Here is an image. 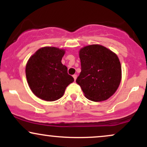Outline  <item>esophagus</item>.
Instances as JSON below:
<instances>
[{"instance_id":"1","label":"esophagus","mask_w":147,"mask_h":147,"mask_svg":"<svg viewBox=\"0 0 147 147\" xmlns=\"http://www.w3.org/2000/svg\"><path fill=\"white\" fill-rule=\"evenodd\" d=\"M72 77H73V78H74V79H75V81L76 79H77V75H72Z\"/></svg>"}]
</instances>
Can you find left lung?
<instances>
[{
  "label": "left lung",
  "mask_w": 147,
  "mask_h": 147,
  "mask_svg": "<svg viewBox=\"0 0 147 147\" xmlns=\"http://www.w3.org/2000/svg\"><path fill=\"white\" fill-rule=\"evenodd\" d=\"M80 75L76 82L85 97L102 102L111 97L119 87L122 68L117 55L100 45H90L79 50Z\"/></svg>",
  "instance_id": "1"
}]
</instances>
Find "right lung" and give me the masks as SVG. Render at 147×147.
Segmentation results:
<instances>
[{"instance_id": "add662e5", "label": "right lung", "mask_w": 147, "mask_h": 147, "mask_svg": "<svg viewBox=\"0 0 147 147\" xmlns=\"http://www.w3.org/2000/svg\"><path fill=\"white\" fill-rule=\"evenodd\" d=\"M65 50L55 47L40 48L28 60L25 74L28 85L36 97L48 102L57 100L74 82L61 63Z\"/></svg>"}]
</instances>
